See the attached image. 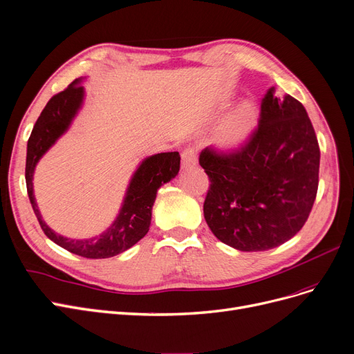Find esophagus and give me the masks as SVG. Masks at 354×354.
<instances>
[{
  "instance_id": "34e87169",
  "label": "esophagus",
  "mask_w": 354,
  "mask_h": 354,
  "mask_svg": "<svg viewBox=\"0 0 354 354\" xmlns=\"http://www.w3.org/2000/svg\"><path fill=\"white\" fill-rule=\"evenodd\" d=\"M197 154H198L197 147L194 146L187 147L184 151H182V166L189 167V166L197 165Z\"/></svg>"
}]
</instances>
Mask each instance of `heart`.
I'll return each instance as SVG.
<instances>
[{"label": "heart", "mask_w": 354, "mask_h": 354, "mask_svg": "<svg viewBox=\"0 0 354 354\" xmlns=\"http://www.w3.org/2000/svg\"><path fill=\"white\" fill-rule=\"evenodd\" d=\"M257 121V113L251 103H242L233 111L220 128V140L226 144H233L242 140Z\"/></svg>", "instance_id": "heart-1"}]
</instances>
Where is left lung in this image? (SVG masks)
Masks as SVG:
<instances>
[{"mask_svg":"<svg viewBox=\"0 0 354 354\" xmlns=\"http://www.w3.org/2000/svg\"><path fill=\"white\" fill-rule=\"evenodd\" d=\"M204 217L214 236L245 252L267 251L304 227L317 198L319 144L304 104L270 87L257 128L238 147H205Z\"/></svg>","mask_w":354,"mask_h":354,"instance_id":"1","label":"left lung"}]
</instances>
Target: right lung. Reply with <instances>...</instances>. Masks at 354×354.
Segmentation results:
<instances>
[{"label": "right lung", "mask_w": 354, "mask_h": 354, "mask_svg": "<svg viewBox=\"0 0 354 354\" xmlns=\"http://www.w3.org/2000/svg\"><path fill=\"white\" fill-rule=\"evenodd\" d=\"M83 96L84 88L80 86V80H74L67 88L52 96L46 103L28 141L26 187H28L29 200L39 225L50 241H54L64 250L84 258H111L127 251L128 248L146 236L150 227L156 192L163 184L178 175L180 156L178 151H167L147 157L131 179L122 208L113 225L99 236L86 241H74L52 232L42 220L35 201L32 184L33 170L39 159L67 131L73 118L82 106Z\"/></svg>", "instance_id": "add662e5"}]
</instances>
